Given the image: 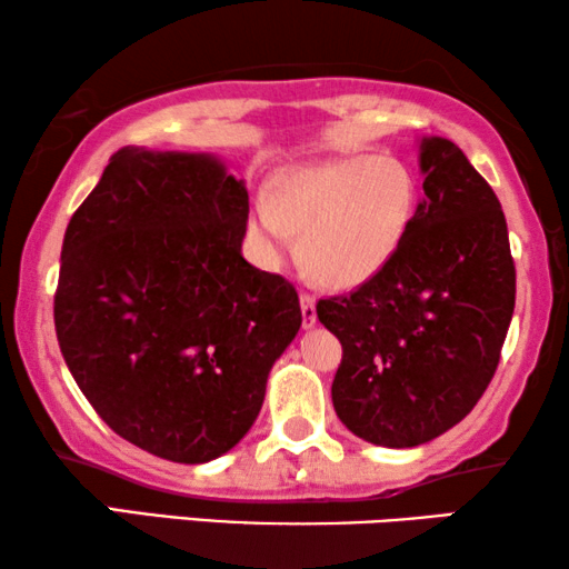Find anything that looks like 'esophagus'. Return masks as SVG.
Wrapping results in <instances>:
<instances>
[{
    "label": "esophagus",
    "mask_w": 569,
    "mask_h": 569,
    "mask_svg": "<svg viewBox=\"0 0 569 569\" xmlns=\"http://www.w3.org/2000/svg\"><path fill=\"white\" fill-rule=\"evenodd\" d=\"M300 310H302V326H306V329L316 326V300H313V295L300 292Z\"/></svg>",
    "instance_id": "1"
}]
</instances>
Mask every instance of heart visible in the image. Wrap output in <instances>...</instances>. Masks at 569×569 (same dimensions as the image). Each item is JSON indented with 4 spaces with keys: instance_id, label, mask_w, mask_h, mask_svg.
<instances>
[{
    "instance_id": "1",
    "label": "heart",
    "mask_w": 569,
    "mask_h": 569,
    "mask_svg": "<svg viewBox=\"0 0 569 569\" xmlns=\"http://www.w3.org/2000/svg\"><path fill=\"white\" fill-rule=\"evenodd\" d=\"M417 207V181L391 154L333 160L282 183L274 204L259 199L251 230L269 259L300 236L302 269L318 284L352 290L393 259Z\"/></svg>"
}]
</instances>
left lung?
<instances>
[{"label":"left lung","mask_w":569,"mask_h":569,"mask_svg":"<svg viewBox=\"0 0 569 569\" xmlns=\"http://www.w3.org/2000/svg\"><path fill=\"white\" fill-rule=\"evenodd\" d=\"M425 199L393 259L316 313L341 341L331 401L357 438L415 448L477 407L516 308L508 222L458 144L419 147Z\"/></svg>","instance_id":"left-lung-1"}]
</instances>
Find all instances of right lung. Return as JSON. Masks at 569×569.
<instances>
[{"label": "right lung", "mask_w": 569, "mask_h": 569, "mask_svg": "<svg viewBox=\"0 0 569 569\" xmlns=\"http://www.w3.org/2000/svg\"><path fill=\"white\" fill-rule=\"evenodd\" d=\"M243 181L212 154L113 152L61 246L64 362L123 440L176 463L228 453L259 417L302 310L240 253Z\"/></svg>", "instance_id": "right-lung-1"}]
</instances>
